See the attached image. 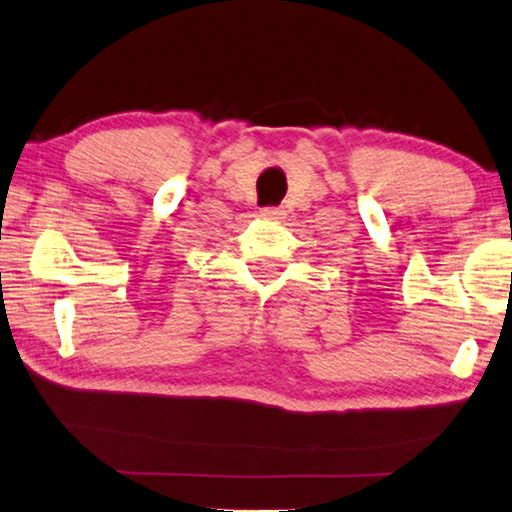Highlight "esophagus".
Returning <instances> with one entry per match:
<instances>
[{"label":"esophagus","mask_w":512,"mask_h":512,"mask_svg":"<svg viewBox=\"0 0 512 512\" xmlns=\"http://www.w3.org/2000/svg\"><path fill=\"white\" fill-rule=\"evenodd\" d=\"M281 211L279 208H263L261 211V217H265V220H281Z\"/></svg>","instance_id":"1"}]
</instances>
